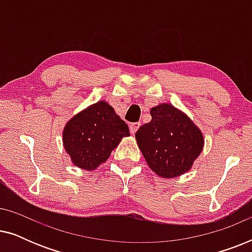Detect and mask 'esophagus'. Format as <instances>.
<instances>
[{
  "mask_svg": "<svg viewBox=\"0 0 252 252\" xmlns=\"http://www.w3.org/2000/svg\"><path fill=\"white\" fill-rule=\"evenodd\" d=\"M140 126H141V124L140 123H132L129 125V130H130V133L132 134H135L136 133V130L140 128Z\"/></svg>",
  "mask_w": 252,
  "mask_h": 252,
  "instance_id": "obj_1",
  "label": "esophagus"
}]
</instances>
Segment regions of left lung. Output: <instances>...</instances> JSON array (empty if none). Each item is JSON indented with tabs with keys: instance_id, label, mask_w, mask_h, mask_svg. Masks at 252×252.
I'll return each instance as SVG.
<instances>
[{
	"instance_id": "8db88e82",
	"label": "left lung",
	"mask_w": 252,
	"mask_h": 252,
	"mask_svg": "<svg viewBox=\"0 0 252 252\" xmlns=\"http://www.w3.org/2000/svg\"><path fill=\"white\" fill-rule=\"evenodd\" d=\"M151 122L139 128L135 139L147 164L161 178H175L190 170L201 155L204 137L187 115L170 103L150 110Z\"/></svg>"
}]
</instances>
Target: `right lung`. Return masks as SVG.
<instances>
[{
    "label": "right lung",
    "mask_w": 252,
    "mask_h": 252,
    "mask_svg": "<svg viewBox=\"0 0 252 252\" xmlns=\"http://www.w3.org/2000/svg\"><path fill=\"white\" fill-rule=\"evenodd\" d=\"M124 136H129L127 124L112 106L99 101L68 120L63 144L75 166L93 171L106 161Z\"/></svg>",
    "instance_id": "right-lung-1"
}]
</instances>
